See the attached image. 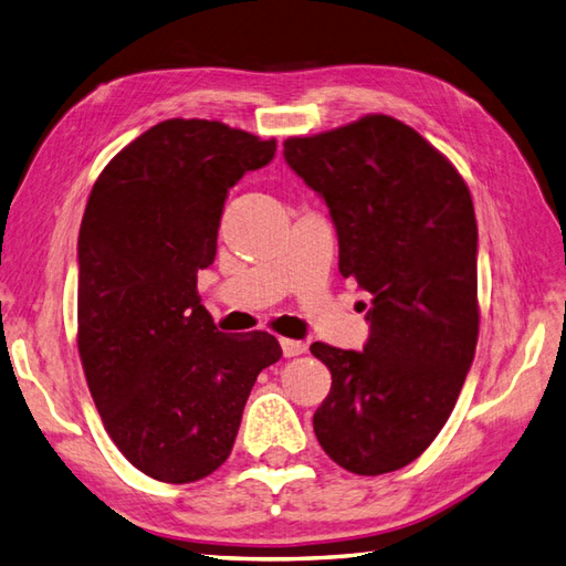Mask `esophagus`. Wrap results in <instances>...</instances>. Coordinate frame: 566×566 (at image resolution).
Returning a JSON list of instances; mask_svg holds the SVG:
<instances>
[{"label":"esophagus","mask_w":566,"mask_h":566,"mask_svg":"<svg viewBox=\"0 0 566 566\" xmlns=\"http://www.w3.org/2000/svg\"><path fill=\"white\" fill-rule=\"evenodd\" d=\"M280 344H282V352H284L286 358L301 356V354H306V349H308V344L301 342V339H280Z\"/></svg>","instance_id":"esophagus-1"}]
</instances>
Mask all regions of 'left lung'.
<instances>
[{
  "instance_id": "left-lung-1",
  "label": "left lung",
  "mask_w": 566,
  "mask_h": 566,
  "mask_svg": "<svg viewBox=\"0 0 566 566\" xmlns=\"http://www.w3.org/2000/svg\"><path fill=\"white\" fill-rule=\"evenodd\" d=\"M284 159L327 202L342 277L373 296L364 352L311 344L332 373L313 430L346 471H397L438 438L473 364L478 227L469 186L387 114L286 138Z\"/></svg>"
}]
</instances>
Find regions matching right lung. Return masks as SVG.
I'll list each match as a JSON object with an SVG mask.
<instances>
[{"label": "right lung", "mask_w": 566, "mask_h": 566, "mask_svg": "<svg viewBox=\"0 0 566 566\" xmlns=\"http://www.w3.org/2000/svg\"><path fill=\"white\" fill-rule=\"evenodd\" d=\"M277 140L208 119H167L99 174L78 231V354L119 452L163 483L227 461L258 373L282 346L214 327L198 296L229 188Z\"/></svg>", "instance_id": "add662e5"}]
</instances>
